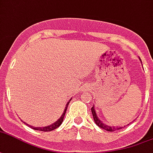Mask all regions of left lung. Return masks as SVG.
I'll use <instances>...</instances> for the list:
<instances>
[{
    "label": "left lung",
    "instance_id": "obj_1",
    "mask_svg": "<svg viewBox=\"0 0 153 153\" xmlns=\"http://www.w3.org/2000/svg\"><path fill=\"white\" fill-rule=\"evenodd\" d=\"M91 114H92V116H93V119L95 121V123H97V125L98 126H100V128L104 129L105 131H117V130H120V129H122V127L120 126V127H116V126H107L106 124H104V123L100 121V120L97 117V114H96V110L94 109V107L91 108Z\"/></svg>",
    "mask_w": 153,
    "mask_h": 153
}]
</instances>
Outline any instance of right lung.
Wrapping results in <instances>:
<instances>
[{
  "label": "right lung",
  "mask_w": 153,
  "mask_h": 153,
  "mask_svg": "<svg viewBox=\"0 0 153 153\" xmlns=\"http://www.w3.org/2000/svg\"><path fill=\"white\" fill-rule=\"evenodd\" d=\"M69 103H67V105H66V107H65V110H64V113L62 114V116L60 117L59 119L56 121V123H54L53 125H50V126H45V127H35V126H30V128L34 129V130H36V131H53L55 129H56L58 126H61V124L63 122V118H64V116H65V112H66V109H67V107H68V105H69Z\"/></svg>",
  "instance_id": "right-lung-1"
}]
</instances>
